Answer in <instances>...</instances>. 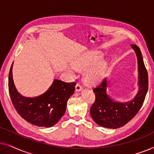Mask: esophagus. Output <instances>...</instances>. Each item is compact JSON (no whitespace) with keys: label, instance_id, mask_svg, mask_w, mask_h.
<instances>
[{"label":"esophagus","instance_id":"34e87169","mask_svg":"<svg viewBox=\"0 0 154 154\" xmlns=\"http://www.w3.org/2000/svg\"><path fill=\"white\" fill-rule=\"evenodd\" d=\"M82 88H83V87H82L81 83H78L76 84V85H75V91H77V92L81 91Z\"/></svg>","mask_w":154,"mask_h":154}]
</instances>
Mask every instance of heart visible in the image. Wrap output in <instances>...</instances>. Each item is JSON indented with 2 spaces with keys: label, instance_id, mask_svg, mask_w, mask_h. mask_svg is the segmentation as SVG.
I'll use <instances>...</instances> for the list:
<instances>
[{
  "label": "heart",
  "instance_id": "heart-1",
  "mask_svg": "<svg viewBox=\"0 0 154 154\" xmlns=\"http://www.w3.org/2000/svg\"><path fill=\"white\" fill-rule=\"evenodd\" d=\"M102 54L100 52H90L80 60L73 63L75 69L79 71L87 70L85 73V80L88 83L94 84L102 79L104 75L106 64L102 59ZM71 73H73V69H69Z\"/></svg>",
  "mask_w": 154,
  "mask_h": 154
}]
</instances>
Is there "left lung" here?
Segmentation results:
<instances>
[{
  "mask_svg": "<svg viewBox=\"0 0 154 154\" xmlns=\"http://www.w3.org/2000/svg\"><path fill=\"white\" fill-rule=\"evenodd\" d=\"M131 46L137 57L139 91L133 100L127 102H117L106 94V78L94 88L95 101L90 109V115L94 122L102 127L116 129L125 125L135 116L145 100L148 90V73L140 48L136 45Z\"/></svg>",
  "mask_w": 154,
  "mask_h": 154,
  "instance_id": "1",
  "label": "left lung"
}]
</instances>
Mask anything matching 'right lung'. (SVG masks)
Instances as JSON below:
<instances>
[{"instance_id": "obj_1", "label": "right lung", "mask_w": 154, "mask_h": 154, "mask_svg": "<svg viewBox=\"0 0 154 154\" xmlns=\"http://www.w3.org/2000/svg\"><path fill=\"white\" fill-rule=\"evenodd\" d=\"M12 70V64L9 73L8 88L13 106L21 117L40 127L50 128L55 125L64 114L67 101L74 93L75 83H65L54 79L45 93L35 97H26L17 90Z\"/></svg>"}]
</instances>
